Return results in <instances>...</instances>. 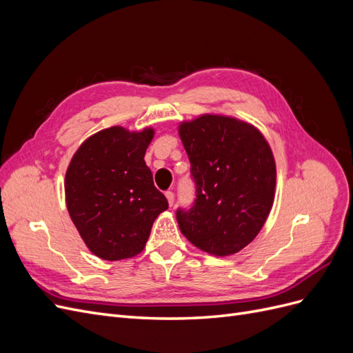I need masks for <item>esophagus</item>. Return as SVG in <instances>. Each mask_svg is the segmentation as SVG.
<instances>
[{
	"instance_id": "1",
	"label": "esophagus",
	"mask_w": 353,
	"mask_h": 353,
	"mask_svg": "<svg viewBox=\"0 0 353 353\" xmlns=\"http://www.w3.org/2000/svg\"><path fill=\"white\" fill-rule=\"evenodd\" d=\"M165 196H166V199H168L169 206H172V205H174V200H175V196H174L172 191H166Z\"/></svg>"
}]
</instances>
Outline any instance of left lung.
I'll use <instances>...</instances> for the list:
<instances>
[{
  "label": "left lung",
  "instance_id": "left-lung-1",
  "mask_svg": "<svg viewBox=\"0 0 353 353\" xmlns=\"http://www.w3.org/2000/svg\"><path fill=\"white\" fill-rule=\"evenodd\" d=\"M178 132L196 183L193 208L176 210L181 232L209 254L239 253L272 209L276 169L268 141L258 128L222 114L181 122Z\"/></svg>",
  "mask_w": 353,
  "mask_h": 353
}]
</instances>
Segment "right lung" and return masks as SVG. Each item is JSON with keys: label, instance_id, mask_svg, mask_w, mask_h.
<instances>
[{"label": "right lung", "instance_id": "add662e5", "mask_svg": "<svg viewBox=\"0 0 353 353\" xmlns=\"http://www.w3.org/2000/svg\"><path fill=\"white\" fill-rule=\"evenodd\" d=\"M152 126L105 128L85 140L66 170L69 215L87 248L104 261L141 253L168 200L144 162Z\"/></svg>", "mask_w": 353, "mask_h": 353}]
</instances>
